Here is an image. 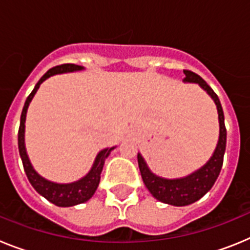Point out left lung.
I'll use <instances>...</instances> for the list:
<instances>
[{
	"label": "left lung",
	"mask_w": 250,
	"mask_h": 250,
	"mask_svg": "<svg viewBox=\"0 0 250 250\" xmlns=\"http://www.w3.org/2000/svg\"><path fill=\"white\" fill-rule=\"evenodd\" d=\"M184 74L185 79L183 81L187 83H198L210 96L216 106L218 120H219V139H218V144H216L213 155L200 169L195 170L194 173L184 178L167 179L152 173L147 167L145 159L140 152H138L139 169H140L141 178L147 190L156 200L165 204L174 205V207H185V205L193 204L210 190L222 170L225 146H227L224 112H223L219 98L199 75L188 71V70H184Z\"/></svg>",
	"instance_id": "1"
}]
</instances>
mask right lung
<instances>
[{
  "label": "right lung",
  "instance_id": "1",
  "mask_svg": "<svg viewBox=\"0 0 250 250\" xmlns=\"http://www.w3.org/2000/svg\"><path fill=\"white\" fill-rule=\"evenodd\" d=\"M83 70V66L75 65V63H65V65L55 66V67L50 68L45 75L39 80L36 83L35 89L32 90L28 98L26 99L25 106L22 109L21 114V121H20V129H19V151L20 156H21L22 164H23V169L27 175L28 182L31 185L35 188V190L42 195L43 198L48 200L52 204L57 205V207H74V205L81 204L85 203L92 198L96 189L100 183V175L103 171L104 164L107 156L110 155V152L115 149L116 146L106 147L99 151V154L95 158L94 164H92L91 169L85 176L76 180V182L67 183V184H60V183L50 182L43 176L40 175L36 170L34 169L32 164H31L30 159H28L27 151H26L25 146V123H26V114H27V109L30 106V103L34 99L35 94L39 90L40 85L45 80H47L48 77L54 76L57 74H66V72H75L81 71Z\"/></svg>",
  "mask_w": 250,
  "mask_h": 250
}]
</instances>
